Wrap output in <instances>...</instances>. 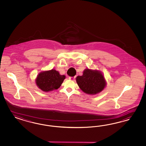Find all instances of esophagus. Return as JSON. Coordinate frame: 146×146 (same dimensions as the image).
<instances>
[{
	"label": "esophagus",
	"mask_w": 146,
	"mask_h": 146,
	"mask_svg": "<svg viewBox=\"0 0 146 146\" xmlns=\"http://www.w3.org/2000/svg\"><path fill=\"white\" fill-rule=\"evenodd\" d=\"M69 79H70V80H71L74 81V80H75V76H70V77L69 78Z\"/></svg>",
	"instance_id": "34e87169"
}]
</instances>
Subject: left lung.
I'll list each match as a JSON object with an SVG mask.
<instances>
[{
  "label": "left lung",
  "instance_id": "obj_1",
  "mask_svg": "<svg viewBox=\"0 0 146 146\" xmlns=\"http://www.w3.org/2000/svg\"><path fill=\"white\" fill-rule=\"evenodd\" d=\"M76 81L80 88L89 95H95L101 92L106 87V79L101 71L85 69L83 75L78 76Z\"/></svg>",
  "mask_w": 146,
  "mask_h": 146
}]
</instances>
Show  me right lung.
<instances>
[{"instance_id":"obj_1","label":"right lung","mask_w":146,"mask_h":146,"mask_svg":"<svg viewBox=\"0 0 146 146\" xmlns=\"http://www.w3.org/2000/svg\"><path fill=\"white\" fill-rule=\"evenodd\" d=\"M65 77V75H60L58 71L54 69L42 71L36 78V84L42 91L49 92L59 88Z\"/></svg>"}]
</instances>
